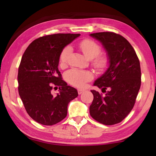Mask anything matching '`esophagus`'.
I'll return each instance as SVG.
<instances>
[{
	"instance_id": "1",
	"label": "esophagus",
	"mask_w": 156,
	"mask_h": 156,
	"mask_svg": "<svg viewBox=\"0 0 156 156\" xmlns=\"http://www.w3.org/2000/svg\"><path fill=\"white\" fill-rule=\"evenodd\" d=\"M84 91V89H78V94H83Z\"/></svg>"
}]
</instances>
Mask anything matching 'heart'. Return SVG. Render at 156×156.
<instances>
[{"instance_id": "1", "label": "heart", "mask_w": 156, "mask_h": 156, "mask_svg": "<svg viewBox=\"0 0 156 156\" xmlns=\"http://www.w3.org/2000/svg\"><path fill=\"white\" fill-rule=\"evenodd\" d=\"M80 49L89 59H94L93 65L98 69H103L107 65V59L103 56H98L101 52L100 47L91 40H83L78 44ZM71 47H65L60 52L59 56V64L61 67H65L67 65L68 58L71 53ZM65 80L69 83L78 87H83L87 81L93 78L92 73L89 71L80 70L78 69H72L65 73Z\"/></svg>"}]
</instances>
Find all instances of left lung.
Returning a JSON list of instances; mask_svg holds the SVG:
<instances>
[{
	"instance_id": "obj_1",
	"label": "left lung",
	"mask_w": 156,
	"mask_h": 156,
	"mask_svg": "<svg viewBox=\"0 0 156 156\" xmlns=\"http://www.w3.org/2000/svg\"><path fill=\"white\" fill-rule=\"evenodd\" d=\"M90 36L102 44L109 65L94 82L105 94L91 90L94 100L89 113L100 123L113 125L125 119L135 105L141 84L140 65L135 50L123 36L109 31Z\"/></svg>"
}]
</instances>
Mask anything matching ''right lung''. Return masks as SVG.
<instances>
[{"label": "right lung", "mask_w": 156, "mask_h": 156, "mask_svg": "<svg viewBox=\"0 0 156 156\" xmlns=\"http://www.w3.org/2000/svg\"><path fill=\"white\" fill-rule=\"evenodd\" d=\"M80 34H56L34 40L23 55L18 68V93L29 115L43 125H53L67 116L71 100L78 91L62 80L59 56ZM53 86L59 87L56 96Z\"/></svg>", "instance_id": "1"}]
</instances>
